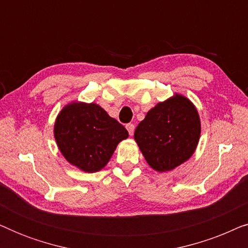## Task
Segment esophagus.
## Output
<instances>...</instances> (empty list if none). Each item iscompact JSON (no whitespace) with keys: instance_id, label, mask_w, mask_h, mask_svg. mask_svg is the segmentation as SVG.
Returning a JSON list of instances; mask_svg holds the SVG:
<instances>
[{"instance_id":"1","label":"esophagus","mask_w":248,"mask_h":248,"mask_svg":"<svg viewBox=\"0 0 248 248\" xmlns=\"http://www.w3.org/2000/svg\"><path fill=\"white\" fill-rule=\"evenodd\" d=\"M134 128H135V126H134L133 124L130 123V124L126 125V130L128 131V134H130L131 137H132V135H133V133H134Z\"/></svg>"}]
</instances>
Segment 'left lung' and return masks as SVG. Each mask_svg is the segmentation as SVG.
<instances>
[{
    "label": "left lung",
    "mask_w": 248,
    "mask_h": 248,
    "mask_svg": "<svg viewBox=\"0 0 248 248\" xmlns=\"http://www.w3.org/2000/svg\"><path fill=\"white\" fill-rule=\"evenodd\" d=\"M201 137V120L187 97L175 93L158 103L139 123L134 140L148 165L170 171L192 157Z\"/></svg>",
    "instance_id": "1"
}]
</instances>
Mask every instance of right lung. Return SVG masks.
I'll list each match as a JSON object with an SVG mask.
<instances>
[{"instance_id":"obj_1","label":"right lung","mask_w":248,"mask_h":248,"mask_svg":"<svg viewBox=\"0 0 248 248\" xmlns=\"http://www.w3.org/2000/svg\"><path fill=\"white\" fill-rule=\"evenodd\" d=\"M57 148L67 162L84 172H97L110 160L128 132L96 103L71 101L54 123Z\"/></svg>"}]
</instances>
